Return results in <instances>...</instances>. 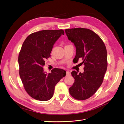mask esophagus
Returning a JSON list of instances; mask_svg holds the SVG:
<instances>
[{
	"label": "esophagus",
	"mask_w": 124,
	"mask_h": 124,
	"mask_svg": "<svg viewBox=\"0 0 124 124\" xmlns=\"http://www.w3.org/2000/svg\"><path fill=\"white\" fill-rule=\"evenodd\" d=\"M71 75V73L69 71H66V76H70Z\"/></svg>",
	"instance_id": "esophagus-1"
}]
</instances>
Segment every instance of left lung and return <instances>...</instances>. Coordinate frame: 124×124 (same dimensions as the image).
<instances>
[{
  "instance_id": "obj_1",
  "label": "left lung",
  "mask_w": 124,
  "mask_h": 124,
  "mask_svg": "<svg viewBox=\"0 0 124 124\" xmlns=\"http://www.w3.org/2000/svg\"><path fill=\"white\" fill-rule=\"evenodd\" d=\"M65 31L76 47L75 62L82 59L84 65L83 73L71 72L75 81L69 88V93L76 99H87L102 83L108 66L106 47L100 37L89 29L71 28Z\"/></svg>"
}]
</instances>
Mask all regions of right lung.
I'll return each instance as SVG.
<instances>
[{
  "instance_id": "obj_1",
  "label": "right lung",
  "mask_w": 124,
  "mask_h": 124,
  "mask_svg": "<svg viewBox=\"0 0 124 124\" xmlns=\"http://www.w3.org/2000/svg\"><path fill=\"white\" fill-rule=\"evenodd\" d=\"M62 35H64L62 29L43 30L29 35L22 45L18 58L20 76L26 92L36 100L51 99L55 85L66 74V71L58 68L46 74L43 68Z\"/></svg>"
}]
</instances>
